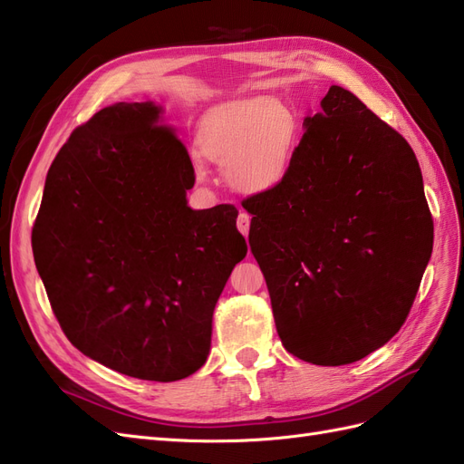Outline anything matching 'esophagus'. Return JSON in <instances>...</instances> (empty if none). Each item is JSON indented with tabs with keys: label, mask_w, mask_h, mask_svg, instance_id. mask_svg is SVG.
Wrapping results in <instances>:
<instances>
[{
	"label": "esophagus",
	"mask_w": 464,
	"mask_h": 464,
	"mask_svg": "<svg viewBox=\"0 0 464 464\" xmlns=\"http://www.w3.org/2000/svg\"><path fill=\"white\" fill-rule=\"evenodd\" d=\"M249 222H251V217L247 213H240V217H237V230H240L244 236L249 234Z\"/></svg>",
	"instance_id": "esophagus-1"
}]
</instances>
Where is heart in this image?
Returning <instances> with one entry per match:
<instances>
[{
	"label": "heart",
	"instance_id": "heart-1",
	"mask_svg": "<svg viewBox=\"0 0 464 464\" xmlns=\"http://www.w3.org/2000/svg\"><path fill=\"white\" fill-rule=\"evenodd\" d=\"M298 123L271 96H256L208 114L198 131L201 157L227 168L230 186L244 193L273 189L285 179ZM198 168V178L205 179Z\"/></svg>",
	"mask_w": 464,
	"mask_h": 464
}]
</instances>
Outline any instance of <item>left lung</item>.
Returning a JSON list of instances; mask_svg holds the SVG:
<instances>
[{
	"instance_id": "8db88e82",
	"label": "left lung",
	"mask_w": 464,
	"mask_h": 464,
	"mask_svg": "<svg viewBox=\"0 0 464 464\" xmlns=\"http://www.w3.org/2000/svg\"><path fill=\"white\" fill-rule=\"evenodd\" d=\"M304 125L285 179L242 205L285 348L344 366L409 317L433 220L414 150L356 94L333 85Z\"/></svg>"
}]
</instances>
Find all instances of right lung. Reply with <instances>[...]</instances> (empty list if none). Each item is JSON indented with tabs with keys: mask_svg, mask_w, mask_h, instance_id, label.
<instances>
[{
	"mask_svg": "<svg viewBox=\"0 0 464 464\" xmlns=\"http://www.w3.org/2000/svg\"><path fill=\"white\" fill-rule=\"evenodd\" d=\"M193 184L188 149L152 102L96 111L50 166L36 269L69 343L110 370L166 383L207 360L247 244L234 205L188 207Z\"/></svg>",
	"mask_w": 464,
	"mask_h": 464,
	"instance_id": "add662e5",
	"label": "right lung"
}]
</instances>
